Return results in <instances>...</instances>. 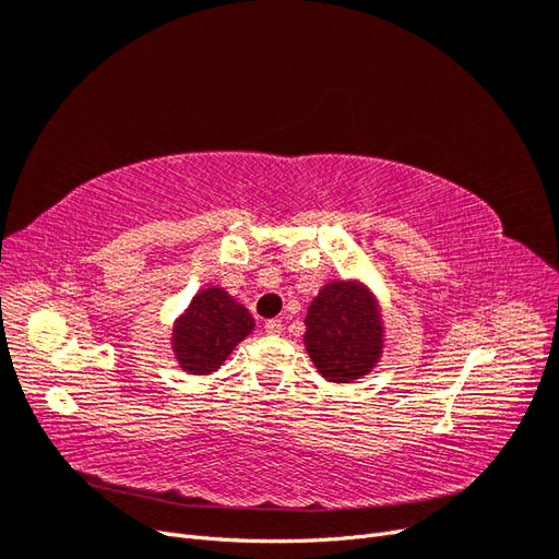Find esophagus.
<instances>
[{
  "label": "esophagus",
  "instance_id": "34e87169",
  "mask_svg": "<svg viewBox=\"0 0 559 559\" xmlns=\"http://www.w3.org/2000/svg\"><path fill=\"white\" fill-rule=\"evenodd\" d=\"M265 333H270V335L282 333V319H267L265 321Z\"/></svg>",
  "mask_w": 559,
  "mask_h": 559
}]
</instances>
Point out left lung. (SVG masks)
<instances>
[{
    "mask_svg": "<svg viewBox=\"0 0 559 559\" xmlns=\"http://www.w3.org/2000/svg\"><path fill=\"white\" fill-rule=\"evenodd\" d=\"M384 326L376 296L361 282H329L310 302L306 349L319 376L347 384L382 357Z\"/></svg>",
    "mask_w": 559,
    "mask_h": 559,
    "instance_id": "obj_1",
    "label": "left lung"
}]
</instances>
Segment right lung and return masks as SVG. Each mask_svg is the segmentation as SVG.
Returning a JSON list of instances; mask_svg holds the SVG:
<instances>
[{"instance_id":"add662e5","label":"right lung","mask_w":559,"mask_h":559,"mask_svg":"<svg viewBox=\"0 0 559 559\" xmlns=\"http://www.w3.org/2000/svg\"><path fill=\"white\" fill-rule=\"evenodd\" d=\"M251 331L249 310L228 292L207 286L175 321V357L189 376H210Z\"/></svg>"}]
</instances>
